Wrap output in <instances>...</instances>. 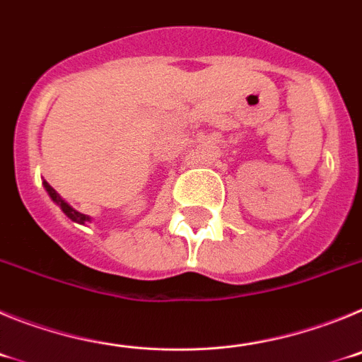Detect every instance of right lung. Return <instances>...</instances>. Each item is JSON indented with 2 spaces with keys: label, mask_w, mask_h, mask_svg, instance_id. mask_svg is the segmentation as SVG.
I'll use <instances>...</instances> for the list:
<instances>
[{
  "label": "right lung",
  "mask_w": 362,
  "mask_h": 362,
  "mask_svg": "<svg viewBox=\"0 0 362 362\" xmlns=\"http://www.w3.org/2000/svg\"><path fill=\"white\" fill-rule=\"evenodd\" d=\"M43 187H45V190L49 192L50 199H52L54 203H56L57 206L63 210V214H65L69 219H72L74 223H79V225H86V223H90V216H85V214L78 212V210H74L72 206H70V204L66 203V201L63 199V197L59 196V194H57V192L54 190L49 183H47V181H43Z\"/></svg>",
  "instance_id": "1"
}]
</instances>
